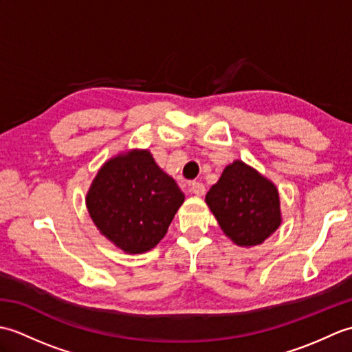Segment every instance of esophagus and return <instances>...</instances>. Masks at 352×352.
Wrapping results in <instances>:
<instances>
[{
  "label": "esophagus",
  "instance_id": "1",
  "mask_svg": "<svg viewBox=\"0 0 352 352\" xmlns=\"http://www.w3.org/2000/svg\"><path fill=\"white\" fill-rule=\"evenodd\" d=\"M190 190L195 193L197 197H203L204 193H206V186L201 183V182H193L192 184H190Z\"/></svg>",
  "mask_w": 352,
  "mask_h": 352
}]
</instances>
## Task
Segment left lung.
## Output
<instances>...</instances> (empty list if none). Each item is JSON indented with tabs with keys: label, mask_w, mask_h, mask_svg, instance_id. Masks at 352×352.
I'll return each mask as SVG.
<instances>
[{
	"label": "left lung",
	"mask_w": 352,
	"mask_h": 352,
	"mask_svg": "<svg viewBox=\"0 0 352 352\" xmlns=\"http://www.w3.org/2000/svg\"><path fill=\"white\" fill-rule=\"evenodd\" d=\"M223 234L237 246H257L281 226L280 193L257 169L234 160L206 195Z\"/></svg>",
	"instance_id": "8db88e82"
}]
</instances>
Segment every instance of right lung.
Wrapping results in <instances>:
<instances>
[{"mask_svg":"<svg viewBox=\"0 0 352 352\" xmlns=\"http://www.w3.org/2000/svg\"><path fill=\"white\" fill-rule=\"evenodd\" d=\"M184 193L148 149L111 157L96 172L86 207L100 233L126 254H142L166 234Z\"/></svg>","mask_w":352,"mask_h":352,"instance_id":"right-lung-1","label":"right lung"}]
</instances>
